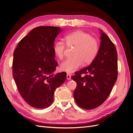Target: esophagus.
<instances>
[{
  "label": "esophagus",
  "mask_w": 133,
  "mask_h": 133,
  "mask_svg": "<svg viewBox=\"0 0 133 133\" xmlns=\"http://www.w3.org/2000/svg\"><path fill=\"white\" fill-rule=\"evenodd\" d=\"M66 79L68 80H70L71 79V76H70V74H67L66 75Z\"/></svg>",
  "instance_id": "34e87169"
}]
</instances>
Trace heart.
I'll return each instance as SVG.
<instances>
[{
  "instance_id": "heart-1",
  "label": "heart",
  "mask_w": 133,
  "mask_h": 133,
  "mask_svg": "<svg viewBox=\"0 0 133 133\" xmlns=\"http://www.w3.org/2000/svg\"><path fill=\"white\" fill-rule=\"evenodd\" d=\"M64 40L68 46L75 47L72 54L74 57L66 59L60 65L61 70L66 73H73L81 67L83 64H90L98 53L99 45L98 40L85 31H73L66 35ZM65 50L66 45L63 42H55L53 51L58 58L62 59L64 58Z\"/></svg>"
}]
</instances>
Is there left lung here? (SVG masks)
<instances>
[{
  "label": "left lung",
  "mask_w": 133,
  "mask_h": 133,
  "mask_svg": "<svg viewBox=\"0 0 133 133\" xmlns=\"http://www.w3.org/2000/svg\"><path fill=\"white\" fill-rule=\"evenodd\" d=\"M100 39L98 53L93 62L71 76L77 84L74 92L76 103L85 109H92L102 105L109 95L118 77L116 47L103 32ZM83 74L85 76L82 77Z\"/></svg>",
  "instance_id": "left-lung-1"
}]
</instances>
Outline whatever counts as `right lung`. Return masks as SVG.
<instances>
[{
    "label": "right lung",
    "instance_id": "obj_1",
    "mask_svg": "<svg viewBox=\"0 0 133 133\" xmlns=\"http://www.w3.org/2000/svg\"><path fill=\"white\" fill-rule=\"evenodd\" d=\"M60 28H35L24 37L14 51L13 76L25 101L35 108L49 107L55 89L65 81V72L53 74L58 65L53 51Z\"/></svg>",
    "mask_w": 133,
    "mask_h": 133
}]
</instances>
